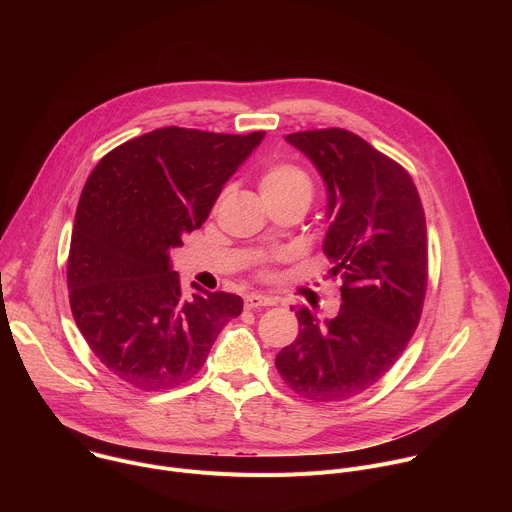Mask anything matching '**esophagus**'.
I'll use <instances>...</instances> for the list:
<instances>
[{"mask_svg": "<svg viewBox=\"0 0 512 512\" xmlns=\"http://www.w3.org/2000/svg\"><path fill=\"white\" fill-rule=\"evenodd\" d=\"M275 300L267 298V296H259V294H251L245 298V308L247 310H257V308H265V306H273Z\"/></svg>", "mask_w": 512, "mask_h": 512, "instance_id": "obj_1", "label": "esophagus"}]
</instances>
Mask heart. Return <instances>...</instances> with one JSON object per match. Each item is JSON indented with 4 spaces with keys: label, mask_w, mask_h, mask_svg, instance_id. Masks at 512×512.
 Here are the masks:
<instances>
[{
    "label": "heart",
    "mask_w": 512,
    "mask_h": 512,
    "mask_svg": "<svg viewBox=\"0 0 512 512\" xmlns=\"http://www.w3.org/2000/svg\"><path fill=\"white\" fill-rule=\"evenodd\" d=\"M259 190L265 200H300L308 206L314 196V182L304 168L281 162L263 170Z\"/></svg>",
    "instance_id": "heart-1"
}]
</instances>
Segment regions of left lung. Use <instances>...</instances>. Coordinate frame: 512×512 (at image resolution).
<instances>
[{
	"label": "left lung",
	"mask_w": 512,
	"mask_h": 512,
	"mask_svg": "<svg viewBox=\"0 0 512 512\" xmlns=\"http://www.w3.org/2000/svg\"><path fill=\"white\" fill-rule=\"evenodd\" d=\"M328 190L324 253L342 281L340 310L320 322L296 310L300 332L275 356L281 379L312 401H344L379 383L411 340L427 289V231L403 166L360 135L330 127L285 137Z\"/></svg>",
	"instance_id": "1"
}]
</instances>
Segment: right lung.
Here are the masks:
<instances>
[{
    "label": "right lung",
    "instance_id": "add662e5",
    "mask_svg": "<svg viewBox=\"0 0 512 512\" xmlns=\"http://www.w3.org/2000/svg\"><path fill=\"white\" fill-rule=\"evenodd\" d=\"M263 137L154 129L91 172L68 251L70 310L95 356L127 385L164 391L190 381L218 332L243 312L227 291L196 287L186 298L170 251L200 229Z\"/></svg>",
    "mask_w": 512,
    "mask_h": 512
}]
</instances>
